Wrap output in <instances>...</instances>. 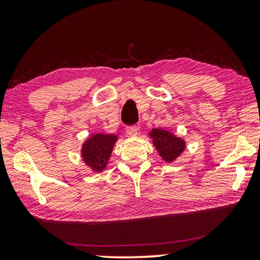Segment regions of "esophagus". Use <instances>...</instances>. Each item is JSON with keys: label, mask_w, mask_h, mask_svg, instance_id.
Returning a JSON list of instances; mask_svg holds the SVG:
<instances>
[{"label": "esophagus", "mask_w": 260, "mask_h": 260, "mask_svg": "<svg viewBox=\"0 0 260 260\" xmlns=\"http://www.w3.org/2000/svg\"><path fill=\"white\" fill-rule=\"evenodd\" d=\"M139 129H140V127L136 126V125L127 126L126 127V133L128 134V135H131V136H135V135H138Z\"/></svg>", "instance_id": "34e87169"}]
</instances>
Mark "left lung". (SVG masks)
Returning <instances> with one entry per match:
<instances>
[{
    "label": "left lung",
    "mask_w": 260,
    "mask_h": 260,
    "mask_svg": "<svg viewBox=\"0 0 260 260\" xmlns=\"http://www.w3.org/2000/svg\"><path fill=\"white\" fill-rule=\"evenodd\" d=\"M150 136L152 138L157 151L159 152L162 159L167 162L173 161L186 148L182 139H179L173 134H171L170 132L164 129H152Z\"/></svg>",
    "instance_id": "left-lung-1"
}]
</instances>
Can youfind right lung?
I'll return each mask as SVG.
<instances>
[{
  "label": "right lung",
  "instance_id": "right-lung-1",
  "mask_svg": "<svg viewBox=\"0 0 260 260\" xmlns=\"http://www.w3.org/2000/svg\"><path fill=\"white\" fill-rule=\"evenodd\" d=\"M116 135L96 134L88 139L82 147V157L86 164L94 171H103L111 155Z\"/></svg>",
  "mask_w": 260,
  "mask_h": 260
}]
</instances>
